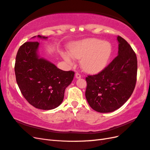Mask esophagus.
I'll list each match as a JSON object with an SVG mask.
<instances>
[{"label": "esophagus", "instance_id": "obj_1", "mask_svg": "<svg viewBox=\"0 0 150 150\" xmlns=\"http://www.w3.org/2000/svg\"><path fill=\"white\" fill-rule=\"evenodd\" d=\"M75 76H76V78L77 79H79V78H81V75L79 73H78V72H77V73L75 75Z\"/></svg>", "mask_w": 150, "mask_h": 150}]
</instances>
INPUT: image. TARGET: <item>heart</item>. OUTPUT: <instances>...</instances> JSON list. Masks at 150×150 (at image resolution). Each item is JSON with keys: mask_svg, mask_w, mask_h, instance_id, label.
<instances>
[{"mask_svg": "<svg viewBox=\"0 0 150 150\" xmlns=\"http://www.w3.org/2000/svg\"><path fill=\"white\" fill-rule=\"evenodd\" d=\"M112 54L110 43L97 38H88L75 43L71 48V53L64 52L62 57L71 65L74 58L81 59L83 69L90 73H98L107 67Z\"/></svg>", "mask_w": 150, "mask_h": 150, "instance_id": "b5f03b06", "label": "heart"}]
</instances>
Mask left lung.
Returning <instances> with one entry per match:
<instances>
[{"label":"left lung","mask_w":150,"mask_h":150,"mask_svg":"<svg viewBox=\"0 0 150 150\" xmlns=\"http://www.w3.org/2000/svg\"><path fill=\"white\" fill-rule=\"evenodd\" d=\"M118 55L98 74L88 76L85 96L96 112H114L127 102L134 90L137 78L136 55L120 36Z\"/></svg>","instance_id":"1"}]
</instances>
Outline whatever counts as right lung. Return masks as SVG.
<instances>
[{"label":"right lung","mask_w":150,"mask_h":150,"mask_svg":"<svg viewBox=\"0 0 150 150\" xmlns=\"http://www.w3.org/2000/svg\"><path fill=\"white\" fill-rule=\"evenodd\" d=\"M39 45L38 42H28L19 48L14 66L16 82L30 104L42 110H52L62 103L64 91L73 80L74 72L62 71L40 57Z\"/></svg>","instance_id":"obj_1"}]
</instances>
